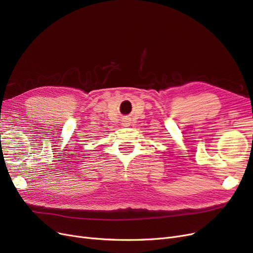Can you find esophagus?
<instances>
[{
    "label": "esophagus",
    "mask_w": 253,
    "mask_h": 253,
    "mask_svg": "<svg viewBox=\"0 0 253 253\" xmlns=\"http://www.w3.org/2000/svg\"><path fill=\"white\" fill-rule=\"evenodd\" d=\"M130 120L129 119H124L123 121H122V124H123V126H129L130 125Z\"/></svg>",
    "instance_id": "1"
}]
</instances>
